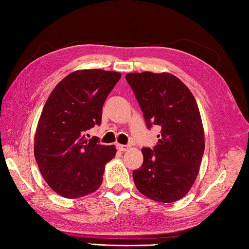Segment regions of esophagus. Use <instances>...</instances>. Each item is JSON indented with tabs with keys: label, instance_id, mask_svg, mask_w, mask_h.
<instances>
[{
	"label": "esophagus",
	"instance_id": "1",
	"mask_svg": "<svg viewBox=\"0 0 249 249\" xmlns=\"http://www.w3.org/2000/svg\"><path fill=\"white\" fill-rule=\"evenodd\" d=\"M116 147H118V150H119V151L124 152V151H127V150L129 149V145H125V144H118V145H116Z\"/></svg>",
	"mask_w": 249,
	"mask_h": 249
}]
</instances>
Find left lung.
Wrapping results in <instances>:
<instances>
[{"mask_svg":"<svg viewBox=\"0 0 249 249\" xmlns=\"http://www.w3.org/2000/svg\"><path fill=\"white\" fill-rule=\"evenodd\" d=\"M147 128L158 126L157 144L142 147L143 163L133 171L136 187L157 202H174L186 195L198 176L204 133L192 92L168 72L126 75Z\"/></svg>","mask_w":249,"mask_h":249,"instance_id":"1","label":"left lung"}]
</instances>
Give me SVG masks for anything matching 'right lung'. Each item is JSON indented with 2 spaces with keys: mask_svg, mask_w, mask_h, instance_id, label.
Here are the masks:
<instances>
[{
  "mask_svg": "<svg viewBox=\"0 0 249 249\" xmlns=\"http://www.w3.org/2000/svg\"><path fill=\"white\" fill-rule=\"evenodd\" d=\"M121 78L116 71H73L56 84L36 128L34 155L41 176L56 194L68 199L94 193L103 183L105 165L114 145L86 138L100 125L103 106Z\"/></svg>",
  "mask_w": 249,
  "mask_h": 249,
  "instance_id": "obj_1",
  "label": "right lung"
}]
</instances>
